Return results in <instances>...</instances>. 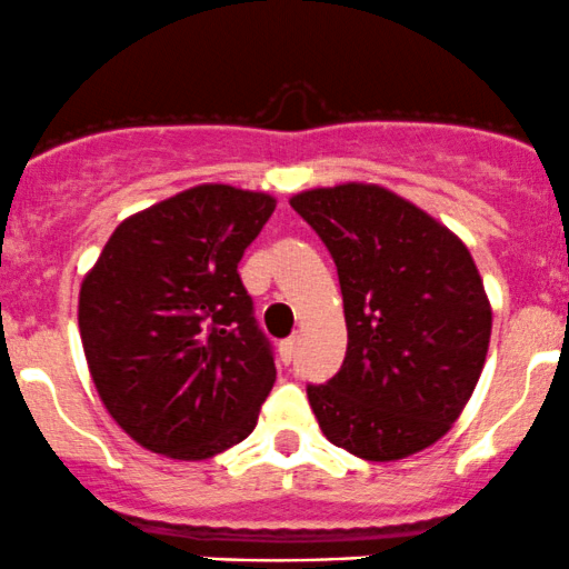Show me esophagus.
Segmentation results:
<instances>
[{
	"label": "esophagus",
	"mask_w": 569,
	"mask_h": 569,
	"mask_svg": "<svg viewBox=\"0 0 569 569\" xmlns=\"http://www.w3.org/2000/svg\"><path fill=\"white\" fill-rule=\"evenodd\" d=\"M296 347H298V338H284L282 343H279V360L284 362V366H290L292 357H296Z\"/></svg>",
	"instance_id": "obj_1"
}]
</instances>
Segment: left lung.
I'll use <instances>...</instances> for the list:
<instances>
[{"label": "left lung", "mask_w": 569, "mask_h": 569, "mask_svg": "<svg viewBox=\"0 0 569 569\" xmlns=\"http://www.w3.org/2000/svg\"><path fill=\"white\" fill-rule=\"evenodd\" d=\"M290 207L333 254L349 336L341 370L306 389L319 430L368 462L417 455L451 430L487 362L491 303L473 254L373 182L303 190Z\"/></svg>", "instance_id": "1"}]
</instances>
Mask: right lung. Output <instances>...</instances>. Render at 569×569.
<instances>
[{
    "instance_id": "add662e5",
    "label": "right lung",
    "mask_w": 569,
    "mask_h": 569,
    "mask_svg": "<svg viewBox=\"0 0 569 569\" xmlns=\"http://www.w3.org/2000/svg\"><path fill=\"white\" fill-rule=\"evenodd\" d=\"M277 199L207 182L126 217L80 284L88 370L120 430L199 462L241 443L277 381L239 260Z\"/></svg>"
}]
</instances>
